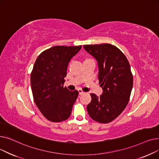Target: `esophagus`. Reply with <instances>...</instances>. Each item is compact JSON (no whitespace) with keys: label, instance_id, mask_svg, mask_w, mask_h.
Masks as SVG:
<instances>
[{"label":"esophagus","instance_id":"34e87169","mask_svg":"<svg viewBox=\"0 0 159 159\" xmlns=\"http://www.w3.org/2000/svg\"><path fill=\"white\" fill-rule=\"evenodd\" d=\"M78 91H79V95H82V94H84V91H83L81 89H78Z\"/></svg>","mask_w":159,"mask_h":159}]
</instances>
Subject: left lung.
Wrapping results in <instances>:
<instances>
[{
	"instance_id": "left-lung-1",
	"label": "left lung",
	"mask_w": 159,
	"mask_h": 159,
	"mask_svg": "<svg viewBox=\"0 0 159 159\" xmlns=\"http://www.w3.org/2000/svg\"><path fill=\"white\" fill-rule=\"evenodd\" d=\"M86 51L97 61L99 84L103 92L91 93L87 106L90 117L100 123L111 122L126 107L133 88V75L127 58L110 44L84 45Z\"/></svg>"
}]
</instances>
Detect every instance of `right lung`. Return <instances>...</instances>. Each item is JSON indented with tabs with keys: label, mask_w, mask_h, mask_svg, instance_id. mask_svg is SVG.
I'll use <instances>...</instances> for the list:
<instances>
[{
	"label": "right lung",
	"mask_w": 159,
	"mask_h": 159,
	"mask_svg": "<svg viewBox=\"0 0 159 159\" xmlns=\"http://www.w3.org/2000/svg\"><path fill=\"white\" fill-rule=\"evenodd\" d=\"M82 48L54 46L41 53L31 73L34 101L44 117L53 122L68 119L79 92L64 88V77L71 58Z\"/></svg>",
	"instance_id": "add662e5"
}]
</instances>
